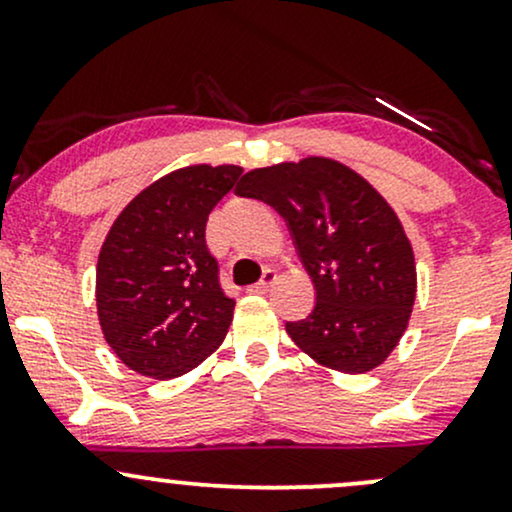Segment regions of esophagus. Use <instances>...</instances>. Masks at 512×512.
Instances as JSON below:
<instances>
[{
  "label": "esophagus",
  "instance_id": "1",
  "mask_svg": "<svg viewBox=\"0 0 512 512\" xmlns=\"http://www.w3.org/2000/svg\"><path fill=\"white\" fill-rule=\"evenodd\" d=\"M274 281H276V272H274V269H264L262 279L257 281V284H252L248 291H250V293H267V291L274 286Z\"/></svg>",
  "mask_w": 512,
  "mask_h": 512
}]
</instances>
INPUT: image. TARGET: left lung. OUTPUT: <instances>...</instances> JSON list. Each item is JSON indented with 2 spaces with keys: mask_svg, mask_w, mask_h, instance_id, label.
<instances>
[{
  "mask_svg": "<svg viewBox=\"0 0 512 512\" xmlns=\"http://www.w3.org/2000/svg\"><path fill=\"white\" fill-rule=\"evenodd\" d=\"M236 195L262 199L284 216L315 308L286 332L310 358L342 373H366L395 349L416 298L409 238L390 204L332 158L257 168Z\"/></svg>",
  "mask_w": 512,
  "mask_h": 512,
  "instance_id": "1",
  "label": "left lung"
}]
</instances>
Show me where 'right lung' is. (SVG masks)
<instances>
[{
    "mask_svg": "<svg viewBox=\"0 0 512 512\" xmlns=\"http://www.w3.org/2000/svg\"><path fill=\"white\" fill-rule=\"evenodd\" d=\"M240 166L163 175L117 216L96 267L101 330L120 361L170 380L219 349L236 301L223 293L204 231Z\"/></svg>",
    "mask_w": 512,
    "mask_h": 512,
    "instance_id": "add662e5",
    "label": "right lung"
}]
</instances>
